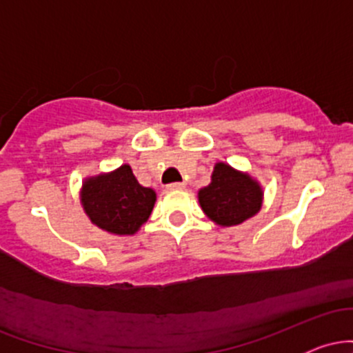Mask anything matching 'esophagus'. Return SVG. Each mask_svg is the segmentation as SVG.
Returning <instances> with one entry per match:
<instances>
[{
  "instance_id": "obj_1",
  "label": "esophagus",
  "mask_w": 353,
  "mask_h": 353,
  "mask_svg": "<svg viewBox=\"0 0 353 353\" xmlns=\"http://www.w3.org/2000/svg\"><path fill=\"white\" fill-rule=\"evenodd\" d=\"M185 184L184 182H171V184L168 185V189H184Z\"/></svg>"
}]
</instances>
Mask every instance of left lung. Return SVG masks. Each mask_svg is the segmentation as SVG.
<instances>
[{"label":"left lung","mask_w":353,"mask_h":353,"mask_svg":"<svg viewBox=\"0 0 353 353\" xmlns=\"http://www.w3.org/2000/svg\"><path fill=\"white\" fill-rule=\"evenodd\" d=\"M199 202L210 221L230 228L259 212L262 190L250 176L219 163L214 168L210 184L199 190Z\"/></svg>","instance_id":"left-lung-1"}]
</instances>
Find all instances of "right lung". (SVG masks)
Masks as SVG:
<instances>
[{
    "instance_id": "add662e5",
    "label": "right lung",
    "mask_w": 353,
    "mask_h": 353,
    "mask_svg": "<svg viewBox=\"0 0 353 353\" xmlns=\"http://www.w3.org/2000/svg\"><path fill=\"white\" fill-rule=\"evenodd\" d=\"M81 202L86 214L103 230L117 236L134 234L151 216L156 192L137 182L129 165L84 182Z\"/></svg>"
}]
</instances>
